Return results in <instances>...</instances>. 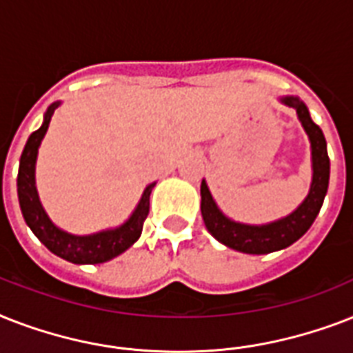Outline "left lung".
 Listing matches in <instances>:
<instances>
[{
  "instance_id": "left-lung-1",
  "label": "left lung",
  "mask_w": 353,
  "mask_h": 353,
  "mask_svg": "<svg viewBox=\"0 0 353 353\" xmlns=\"http://www.w3.org/2000/svg\"><path fill=\"white\" fill-rule=\"evenodd\" d=\"M282 102L295 108L296 115L301 119L302 126L306 130L310 143H312V188H310L307 198L302 201V205L295 212H291L282 220L268 223V225L236 223L221 214L210 196L207 183L201 181V216H203L207 231L223 245L240 252H247V254H268V252L280 251V249H285L291 243H295L312 227L319 210L323 207L324 196L328 192L330 157L323 130L312 121L306 104L299 101L296 97H284Z\"/></svg>"
}]
</instances>
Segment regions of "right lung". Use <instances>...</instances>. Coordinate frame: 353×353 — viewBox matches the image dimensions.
Here are the masks:
<instances>
[{"label":"right lung","mask_w":353,"mask_h":353,"mask_svg":"<svg viewBox=\"0 0 353 353\" xmlns=\"http://www.w3.org/2000/svg\"><path fill=\"white\" fill-rule=\"evenodd\" d=\"M58 102H54L46 113L43 124L36 132L30 133L29 141L25 144L23 154L19 159V172H18V198L19 207L23 212V218L30 231L38 236V240L54 252L57 256L68 260L73 263H102L119 256L128 247H132L139 240V236L143 232V225L146 216L150 212V194L155 183L148 185L144 190L143 198L139 201L137 209L132 214V218L113 231L97 232L90 236H73L68 232L60 231L49 218L46 210L41 209L38 192L34 185V165L36 155H38V146L41 139L46 135L49 122H51L52 112L57 110Z\"/></svg>","instance_id":"1"}]
</instances>
